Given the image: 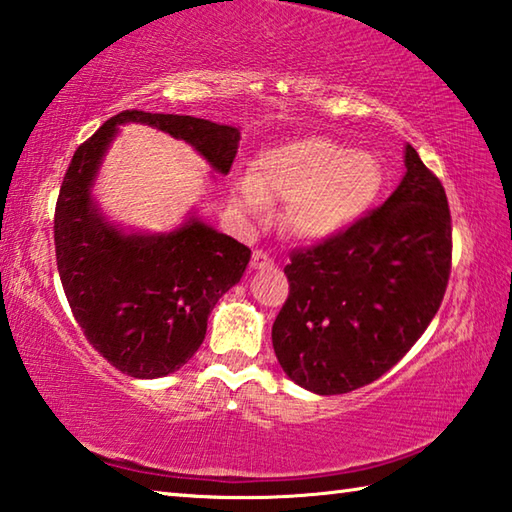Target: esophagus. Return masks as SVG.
<instances>
[{
	"mask_svg": "<svg viewBox=\"0 0 512 512\" xmlns=\"http://www.w3.org/2000/svg\"><path fill=\"white\" fill-rule=\"evenodd\" d=\"M269 265H272V258H269L265 252H260V249H256L254 256H252V267L263 269V267H269Z\"/></svg>",
	"mask_w": 512,
	"mask_h": 512,
	"instance_id": "1",
	"label": "esophagus"
}]
</instances>
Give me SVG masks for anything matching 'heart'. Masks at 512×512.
I'll use <instances>...</instances> for the list:
<instances>
[{
    "label": "heart",
    "instance_id": "obj_1",
    "mask_svg": "<svg viewBox=\"0 0 512 512\" xmlns=\"http://www.w3.org/2000/svg\"><path fill=\"white\" fill-rule=\"evenodd\" d=\"M383 187L381 160L327 138L276 144L260 153L254 176L236 182L234 200L247 216L285 202L283 227L305 240L339 234L372 207Z\"/></svg>",
    "mask_w": 512,
    "mask_h": 512
}]
</instances>
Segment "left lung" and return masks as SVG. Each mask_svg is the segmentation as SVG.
Segmentation results:
<instances>
[{"label":"left lung","mask_w":512,"mask_h":512,"mask_svg":"<svg viewBox=\"0 0 512 512\" xmlns=\"http://www.w3.org/2000/svg\"><path fill=\"white\" fill-rule=\"evenodd\" d=\"M450 263L446 191L406 144V176L381 207L289 256V296L272 327L283 372L314 394L376 381L435 318Z\"/></svg>","instance_id":"1"}]
</instances>
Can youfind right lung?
Masks as SVG:
<instances>
[{
  "label": "right lung",
  "mask_w": 512,
  "mask_h": 512,
  "mask_svg": "<svg viewBox=\"0 0 512 512\" xmlns=\"http://www.w3.org/2000/svg\"><path fill=\"white\" fill-rule=\"evenodd\" d=\"M127 122L185 140L218 173H229L240 131L191 115L122 111L77 147L57 196V269L77 325L113 368L158 379L196 354L211 310L243 278L252 252L198 216L169 234H127L100 214L93 182Z\"/></svg>",
  "instance_id": "add662e5"
}]
</instances>
